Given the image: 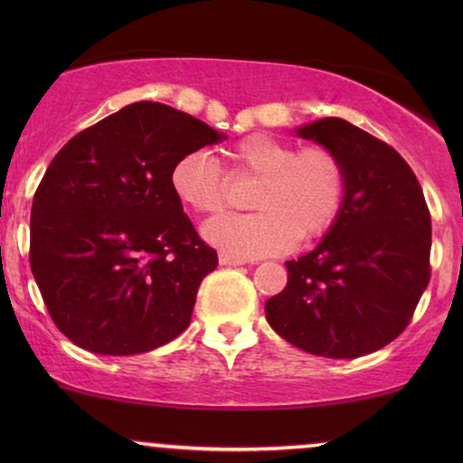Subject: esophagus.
I'll return each mask as SVG.
<instances>
[{"mask_svg": "<svg viewBox=\"0 0 463 463\" xmlns=\"http://www.w3.org/2000/svg\"><path fill=\"white\" fill-rule=\"evenodd\" d=\"M219 263H221V265H244L246 259L236 257V255H230V252H221V255H219Z\"/></svg>", "mask_w": 463, "mask_h": 463, "instance_id": "1", "label": "esophagus"}]
</instances>
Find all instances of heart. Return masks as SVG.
<instances>
[{"label": "heart", "mask_w": 463, "mask_h": 463, "mask_svg": "<svg viewBox=\"0 0 463 463\" xmlns=\"http://www.w3.org/2000/svg\"><path fill=\"white\" fill-rule=\"evenodd\" d=\"M232 173L259 179L250 194L255 213L223 214L202 227L208 242L236 257H265L325 236L344 211L347 168L325 145L297 149L271 135H249L230 149ZM183 204L202 214L221 213L230 200V175L204 149L189 151L170 170Z\"/></svg>", "instance_id": "obj_1"}]
</instances>
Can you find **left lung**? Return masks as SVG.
Here are the masks:
<instances>
[{
	"instance_id": "obj_1",
	"label": "left lung",
	"mask_w": 463,
	"mask_h": 463,
	"mask_svg": "<svg viewBox=\"0 0 463 463\" xmlns=\"http://www.w3.org/2000/svg\"><path fill=\"white\" fill-rule=\"evenodd\" d=\"M297 135L344 157L347 195L325 240L284 263L288 282L265 301V316L303 352L364 356L407 328L430 282L426 198L394 147L345 119H318Z\"/></svg>"
}]
</instances>
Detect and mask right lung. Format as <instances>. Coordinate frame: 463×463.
I'll list each match as a JSON object with an SVG mask.
<instances>
[{
    "mask_svg": "<svg viewBox=\"0 0 463 463\" xmlns=\"http://www.w3.org/2000/svg\"><path fill=\"white\" fill-rule=\"evenodd\" d=\"M223 137L189 113L141 100L54 156L31 206L29 261L69 341L132 356L189 326L202 278L219 259L183 213L170 170Z\"/></svg>",
    "mask_w": 463,
    "mask_h": 463,
    "instance_id": "obj_1",
    "label": "right lung"
}]
</instances>
